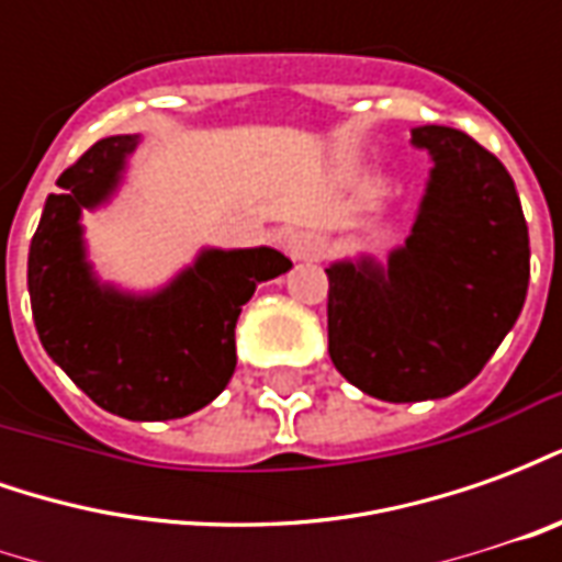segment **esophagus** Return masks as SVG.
I'll list each match as a JSON object with an SVG mask.
<instances>
[{"label":"esophagus","mask_w":562,"mask_h":562,"mask_svg":"<svg viewBox=\"0 0 562 562\" xmlns=\"http://www.w3.org/2000/svg\"><path fill=\"white\" fill-rule=\"evenodd\" d=\"M325 249H328V240L318 232H313V228H297V232L285 237V252L294 261H318V258L325 256Z\"/></svg>","instance_id":"obj_1"}]
</instances>
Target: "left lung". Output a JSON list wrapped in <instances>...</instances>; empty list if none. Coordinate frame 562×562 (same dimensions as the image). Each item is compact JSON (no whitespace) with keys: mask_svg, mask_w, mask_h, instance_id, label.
<instances>
[{"mask_svg":"<svg viewBox=\"0 0 562 562\" xmlns=\"http://www.w3.org/2000/svg\"><path fill=\"white\" fill-rule=\"evenodd\" d=\"M434 168L413 228L385 261H330L328 352L342 379L385 403L451 397L515 328L530 234L494 153L451 126L413 128Z\"/></svg>","mask_w":562,"mask_h":562,"instance_id":"8db88e82","label":"left lung"}]
</instances>
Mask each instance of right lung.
I'll list each match as a JSON object with an SVG mask.
<instances>
[{
    "label": "right lung",
    "instance_id": "right-lung-1",
    "mask_svg": "<svg viewBox=\"0 0 562 562\" xmlns=\"http://www.w3.org/2000/svg\"><path fill=\"white\" fill-rule=\"evenodd\" d=\"M140 135L92 144L47 195L30 244V301L44 352L92 403L128 422L183 418L220 397L237 364L234 325L258 282L292 268L273 246L198 256L159 289L135 292L99 277L83 213L126 183Z\"/></svg>",
    "mask_w": 562,
    "mask_h": 562
}]
</instances>
